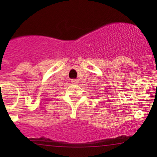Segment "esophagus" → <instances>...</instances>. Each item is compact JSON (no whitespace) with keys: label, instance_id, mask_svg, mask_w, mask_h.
<instances>
[{"label":"esophagus","instance_id":"esophagus-1","mask_svg":"<svg viewBox=\"0 0 157 157\" xmlns=\"http://www.w3.org/2000/svg\"><path fill=\"white\" fill-rule=\"evenodd\" d=\"M71 83H74V84H77L79 83V80L78 79H74V80H71Z\"/></svg>","mask_w":157,"mask_h":157}]
</instances>
